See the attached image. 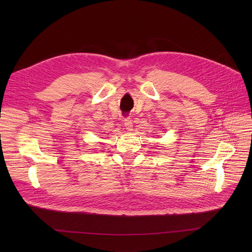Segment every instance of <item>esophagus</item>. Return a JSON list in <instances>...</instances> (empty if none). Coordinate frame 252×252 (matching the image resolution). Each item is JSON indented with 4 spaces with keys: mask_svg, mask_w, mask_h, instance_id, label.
<instances>
[{
    "mask_svg": "<svg viewBox=\"0 0 252 252\" xmlns=\"http://www.w3.org/2000/svg\"><path fill=\"white\" fill-rule=\"evenodd\" d=\"M124 125H125V128L127 129L128 131H131L133 129V123H132V120L130 118H127L125 119L124 121Z\"/></svg>",
    "mask_w": 252,
    "mask_h": 252,
    "instance_id": "34e87169",
    "label": "esophagus"
}]
</instances>
